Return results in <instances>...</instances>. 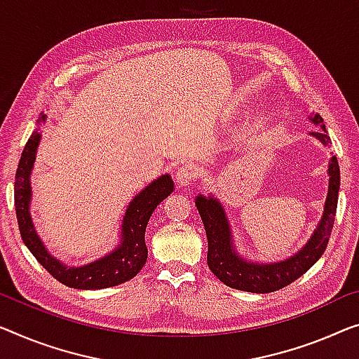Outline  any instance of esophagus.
Returning <instances> with one entry per match:
<instances>
[{"label": "esophagus", "mask_w": 359, "mask_h": 359, "mask_svg": "<svg viewBox=\"0 0 359 359\" xmlns=\"http://www.w3.org/2000/svg\"><path fill=\"white\" fill-rule=\"evenodd\" d=\"M196 177H198V168L196 164H191V163H187L182 165V168L177 170V174H175V180H177L179 187H187L194 184Z\"/></svg>", "instance_id": "1"}]
</instances>
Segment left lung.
I'll use <instances>...</instances> for the list:
<instances>
[{
    "instance_id": "obj_1",
    "label": "left lung",
    "mask_w": 359,
    "mask_h": 359,
    "mask_svg": "<svg viewBox=\"0 0 359 359\" xmlns=\"http://www.w3.org/2000/svg\"><path fill=\"white\" fill-rule=\"evenodd\" d=\"M308 119L314 126L320 127V130L309 132V135L319 140L324 147H330L332 142L325 130L323 117L313 112L311 116H308ZM327 175L329 189L324 201V211L311 237L295 255L282 261H276V263H259V261L243 258L235 247L231 222H229L222 203L214 195L206 196L200 194L195 196L196 210L205 224L208 266L212 274L227 287L251 293L280 290L302 277L323 256L329 243L330 232H332L340 189V168L337 156L329 159Z\"/></svg>"
}]
</instances>
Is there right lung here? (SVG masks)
Wrapping results in <instances>:
<instances>
[{"label":"right lung","instance_id":"add662e5","mask_svg":"<svg viewBox=\"0 0 359 359\" xmlns=\"http://www.w3.org/2000/svg\"><path fill=\"white\" fill-rule=\"evenodd\" d=\"M36 122L39 126L46 122V114L41 112ZM40 140V128H35L29 142L25 143L14 182L15 214H18L20 237L25 247L56 280L67 287L80 288V290H100L130 280L147 263L148 248L145 245V231L148 221L159 203L174 191L172 177L169 174L159 175L132 198L122 217L119 242L108 255L83 266H67L48 251L32 221L30 175L34 170Z\"/></svg>","mask_w":359,"mask_h":359}]
</instances>
